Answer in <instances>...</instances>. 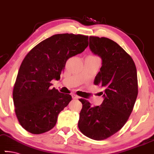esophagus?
I'll use <instances>...</instances> for the list:
<instances>
[{"label": "esophagus", "mask_w": 154, "mask_h": 154, "mask_svg": "<svg viewBox=\"0 0 154 154\" xmlns=\"http://www.w3.org/2000/svg\"><path fill=\"white\" fill-rule=\"evenodd\" d=\"M72 98L73 99H79V96H77L76 94H72Z\"/></svg>", "instance_id": "obj_1"}]
</instances>
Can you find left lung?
<instances>
[{
	"mask_svg": "<svg viewBox=\"0 0 154 154\" xmlns=\"http://www.w3.org/2000/svg\"><path fill=\"white\" fill-rule=\"evenodd\" d=\"M90 48L102 60L94 82L103 89L101 106H91L84 99L79 128L95 140L112 136L126 124L132 112L138 93L136 66L132 57L119 44L106 37H90Z\"/></svg>",
	"mask_w": 154,
	"mask_h": 154,
	"instance_id": "8db88e82",
	"label": "left lung"
}]
</instances>
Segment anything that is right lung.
<instances>
[{"instance_id":"obj_1","label":"right lung","mask_w":154,"mask_h":154,"mask_svg":"<svg viewBox=\"0 0 154 154\" xmlns=\"http://www.w3.org/2000/svg\"><path fill=\"white\" fill-rule=\"evenodd\" d=\"M88 36L64 33L44 39L30 51L20 66L13 101L21 126L32 134H41L56 124L59 113L72 101V96L51 88L70 57L88 47Z\"/></svg>"}]
</instances>
